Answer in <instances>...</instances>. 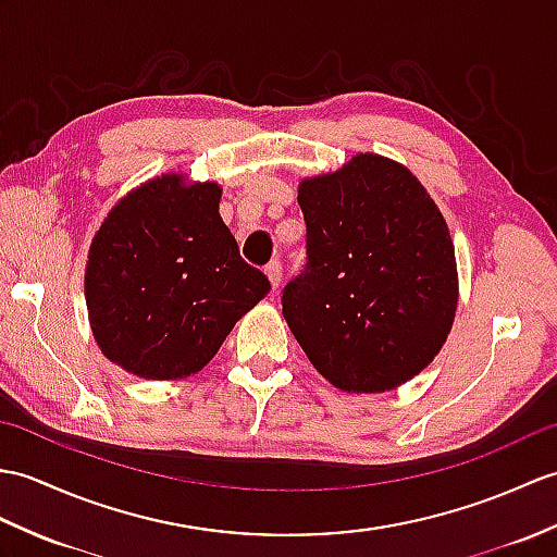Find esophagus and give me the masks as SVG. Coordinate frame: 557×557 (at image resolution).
I'll return each instance as SVG.
<instances>
[{
  "mask_svg": "<svg viewBox=\"0 0 557 557\" xmlns=\"http://www.w3.org/2000/svg\"><path fill=\"white\" fill-rule=\"evenodd\" d=\"M265 275L270 280V287H273V292L280 289V282H282V263L280 261H273L268 268H265Z\"/></svg>",
  "mask_w": 557,
  "mask_h": 557,
  "instance_id": "obj_1",
  "label": "esophagus"
}]
</instances>
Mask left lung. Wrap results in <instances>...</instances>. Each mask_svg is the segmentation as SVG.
Wrapping results in <instances>:
<instances>
[{
  "label": "left lung",
  "instance_id": "1",
  "mask_svg": "<svg viewBox=\"0 0 557 557\" xmlns=\"http://www.w3.org/2000/svg\"><path fill=\"white\" fill-rule=\"evenodd\" d=\"M308 263L282 315L313 368L348 394H382L442 351L458 308L448 225L406 165L356 153L299 185Z\"/></svg>",
  "mask_w": 557,
  "mask_h": 557
}]
</instances>
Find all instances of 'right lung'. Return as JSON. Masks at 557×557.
Instances as JSON below:
<instances>
[{"instance_id": "add662e5", "label": "right lung", "mask_w": 557, "mask_h": 557, "mask_svg": "<svg viewBox=\"0 0 557 557\" xmlns=\"http://www.w3.org/2000/svg\"><path fill=\"white\" fill-rule=\"evenodd\" d=\"M220 194L168 173L127 191L97 230L85 268L89 325L101 354L137 377L199 372L270 292L220 218Z\"/></svg>"}]
</instances>
